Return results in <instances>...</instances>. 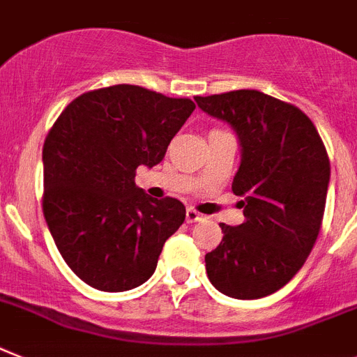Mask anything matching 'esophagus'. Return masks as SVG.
Returning <instances> with one entry per match:
<instances>
[{
    "instance_id": "34e87169",
    "label": "esophagus",
    "mask_w": 357,
    "mask_h": 357,
    "mask_svg": "<svg viewBox=\"0 0 357 357\" xmlns=\"http://www.w3.org/2000/svg\"><path fill=\"white\" fill-rule=\"evenodd\" d=\"M185 218H187V223H197V221L203 220V215L199 214L196 208H192V206H190V208H187V215H185Z\"/></svg>"
}]
</instances>
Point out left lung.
<instances>
[{
	"mask_svg": "<svg viewBox=\"0 0 357 357\" xmlns=\"http://www.w3.org/2000/svg\"><path fill=\"white\" fill-rule=\"evenodd\" d=\"M197 107L234 128L241 163L232 181L243 208L238 227L205 256L221 294L257 299L285 287L316 243L331 181V161L314 123L294 105L259 91L196 96Z\"/></svg>",
	"mask_w": 357,
	"mask_h": 357,
	"instance_id": "1",
	"label": "left lung"
}]
</instances>
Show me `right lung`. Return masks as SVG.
I'll list each match as a JSON object with an SVG mask.
<instances>
[{"label":"right lung","mask_w":357,"mask_h":357,"mask_svg":"<svg viewBox=\"0 0 357 357\" xmlns=\"http://www.w3.org/2000/svg\"><path fill=\"white\" fill-rule=\"evenodd\" d=\"M196 105L137 85H114L67 105L43 145V214L72 272L103 292L143 285L185 221L179 199L134 181L152 169Z\"/></svg>","instance_id":"right-lung-1"}]
</instances>
